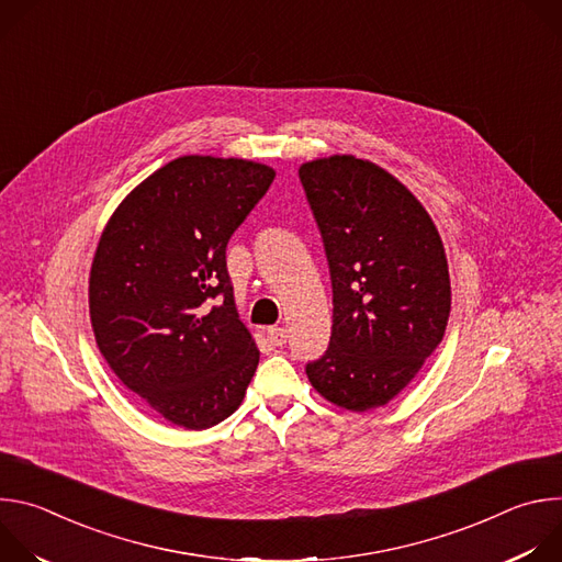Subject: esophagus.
<instances>
[{"instance_id": "34e87169", "label": "esophagus", "mask_w": 562, "mask_h": 562, "mask_svg": "<svg viewBox=\"0 0 562 562\" xmlns=\"http://www.w3.org/2000/svg\"><path fill=\"white\" fill-rule=\"evenodd\" d=\"M267 338L273 347H282L286 342V331L282 327H269L267 329Z\"/></svg>"}]
</instances>
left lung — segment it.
<instances>
[{"label": "left lung", "mask_w": 562, "mask_h": 562, "mask_svg": "<svg viewBox=\"0 0 562 562\" xmlns=\"http://www.w3.org/2000/svg\"><path fill=\"white\" fill-rule=\"evenodd\" d=\"M334 289L329 349L306 364L313 389L349 412L386 405L442 342L451 311L438 228L416 195L369 159L300 167Z\"/></svg>", "instance_id": "8db88e82"}]
</instances>
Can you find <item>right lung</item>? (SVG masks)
Returning a JSON list of instances; mask_svg holds the SVG:
<instances>
[{
  "label": "right lung",
  "instance_id": "right-lung-1",
  "mask_svg": "<svg viewBox=\"0 0 562 562\" xmlns=\"http://www.w3.org/2000/svg\"><path fill=\"white\" fill-rule=\"evenodd\" d=\"M273 178L249 159L184 155L137 184L102 231L89 278L95 342L122 384L178 427L228 418L258 369L226 245Z\"/></svg>",
  "mask_w": 562,
  "mask_h": 562
}]
</instances>
